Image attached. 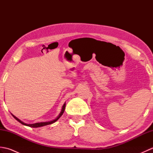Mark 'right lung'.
<instances>
[{
  "label": "right lung",
  "mask_w": 153,
  "mask_h": 153,
  "mask_svg": "<svg viewBox=\"0 0 153 153\" xmlns=\"http://www.w3.org/2000/svg\"><path fill=\"white\" fill-rule=\"evenodd\" d=\"M65 107H66V103L64 104L62 108V110H61V112H60V114L58 115V116L57 117V118H56V119L54 120H52V121L46 122H39V123H31V124H30V123H29V124H27V123H24V122H23L22 121H21L20 120L18 119V118H17V117H16L15 116L13 115L12 114V116L14 117V118L16 120H17V121H18L19 123H21L22 124H23V125L27 126H29V127H31V128H39V127H42V126H47V125L51 124V123H53L54 122L57 121V120L60 118L61 116L63 114V113H64V110H65Z\"/></svg>",
  "instance_id": "1"
}]
</instances>
